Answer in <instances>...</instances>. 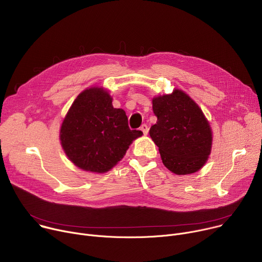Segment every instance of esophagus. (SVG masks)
<instances>
[{"label": "esophagus", "instance_id": "obj_1", "mask_svg": "<svg viewBox=\"0 0 262 262\" xmlns=\"http://www.w3.org/2000/svg\"><path fill=\"white\" fill-rule=\"evenodd\" d=\"M140 129L143 132V134L146 136L147 134H148V126L146 125V124H142L141 125V127H140Z\"/></svg>", "mask_w": 262, "mask_h": 262}]
</instances>
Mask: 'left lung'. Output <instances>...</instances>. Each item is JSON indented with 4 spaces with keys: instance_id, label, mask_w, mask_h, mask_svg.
Instances as JSON below:
<instances>
[{
    "instance_id": "1",
    "label": "left lung",
    "mask_w": 262,
    "mask_h": 262,
    "mask_svg": "<svg viewBox=\"0 0 262 262\" xmlns=\"http://www.w3.org/2000/svg\"><path fill=\"white\" fill-rule=\"evenodd\" d=\"M158 120L149 135L163 161L176 174L200 170L208 160L212 146V132L200 106L183 91L152 99Z\"/></svg>"
}]
</instances>
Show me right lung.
<instances>
[{
  "instance_id": "right-lung-1",
  "label": "right lung",
  "mask_w": 262,
  "mask_h": 262,
  "mask_svg": "<svg viewBox=\"0 0 262 262\" xmlns=\"http://www.w3.org/2000/svg\"><path fill=\"white\" fill-rule=\"evenodd\" d=\"M111 95L101 88L81 92L60 127L61 146L82 170L103 173L120 161L132 142L143 135L130 129L125 112L114 108Z\"/></svg>"
}]
</instances>
